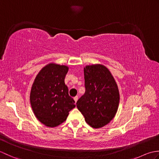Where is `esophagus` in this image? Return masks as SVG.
<instances>
[{"mask_svg":"<svg viewBox=\"0 0 159 159\" xmlns=\"http://www.w3.org/2000/svg\"><path fill=\"white\" fill-rule=\"evenodd\" d=\"M74 101H75V102H76L77 100H78V96L74 97Z\"/></svg>","mask_w":159,"mask_h":159,"instance_id":"obj_1","label":"esophagus"}]
</instances>
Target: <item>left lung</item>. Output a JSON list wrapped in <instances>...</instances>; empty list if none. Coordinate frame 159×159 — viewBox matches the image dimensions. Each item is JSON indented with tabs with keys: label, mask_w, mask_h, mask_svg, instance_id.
Masks as SVG:
<instances>
[{
	"label": "left lung",
	"mask_w": 159,
	"mask_h": 159,
	"mask_svg": "<svg viewBox=\"0 0 159 159\" xmlns=\"http://www.w3.org/2000/svg\"><path fill=\"white\" fill-rule=\"evenodd\" d=\"M84 76L85 93L77 101L76 107L90 126L100 128L116 116L119 89L109 70L102 64L86 66Z\"/></svg>",
	"instance_id": "8db88e82"
}]
</instances>
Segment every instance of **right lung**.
Wrapping results in <instances>:
<instances>
[{
	"label": "right lung",
	"instance_id": "right-lung-1",
	"mask_svg": "<svg viewBox=\"0 0 159 159\" xmlns=\"http://www.w3.org/2000/svg\"><path fill=\"white\" fill-rule=\"evenodd\" d=\"M68 66L47 64L37 74L30 93L33 112L40 122L53 128L64 122L70 111L76 107L68 94L65 77Z\"/></svg>",
	"mask_w": 159,
	"mask_h": 159
}]
</instances>
